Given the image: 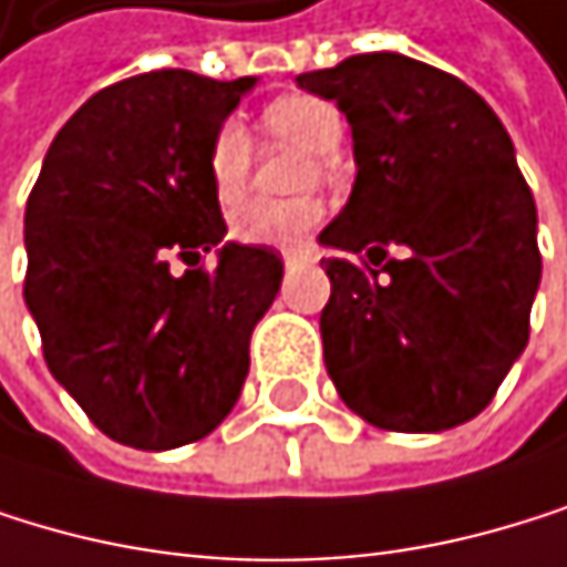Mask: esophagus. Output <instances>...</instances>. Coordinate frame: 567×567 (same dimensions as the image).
<instances>
[{
	"label": "esophagus",
	"instance_id": "esophagus-1",
	"mask_svg": "<svg viewBox=\"0 0 567 567\" xmlns=\"http://www.w3.org/2000/svg\"><path fill=\"white\" fill-rule=\"evenodd\" d=\"M305 259H308L305 252H297V249H284V267H287V270H297Z\"/></svg>",
	"mask_w": 567,
	"mask_h": 567
}]
</instances>
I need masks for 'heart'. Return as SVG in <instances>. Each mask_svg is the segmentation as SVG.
Instances as JSON below:
<instances>
[{"mask_svg":"<svg viewBox=\"0 0 567 567\" xmlns=\"http://www.w3.org/2000/svg\"><path fill=\"white\" fill-rule=\"evenodd\" d=\"M270 136L297 150L328 156L342 143V115L318 95H287L262 109ZM208 177L218 202H236L249 181V140L239 122H221L208 143ZM324 218L318 198L300 202H246L233 212V236L252 246H297Z\"/></svg>","mask_w":567,"mask_h":567,"instance_id":"heart-1","label":"heart"}]
</instances>
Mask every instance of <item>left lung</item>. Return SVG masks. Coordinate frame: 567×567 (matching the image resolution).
I'll list each match as a JSON object with an SVG mask.
<instances>
[{"instance_id":"8db88e82","label":"left lung","mask_w":567,"mask_h":567,"mask_svg":"<svg viewBox=\"0 0 567 567\" xmlns=\"http://www.w3.org/2000/svg\"><path fill=\"white\" fill-rule=\"evenodd\" d=\"M352 126V198L324 233V365L383 431L472 421L527 346L540 284L537 208L496 112L403 54L297 74ZM401 252L392 256V249Z\"/></svg>"}]
</instances>
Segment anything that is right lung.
I'll use <instances>...</instances> for the list:
<instances>
[{
    "instance_id": "1",
    "label": "right lung",
    "mask_w": 567,
    "mask_h": 567,
    "mask_svg": "<svg viewBox=\"0 0 567 567\" xmlns=\"http://www.w3.org/2000/svg\"><path fill=\"white\" fill-rule=\"evenodd\" d=\"M252 84L174 68L115 81L64 122L30 190L23 297L47 369L118 445H190L246 383L284 259L225 243L215 270L198 262L225 239L208 143Z\"/></svg>"
}]
</instances>
